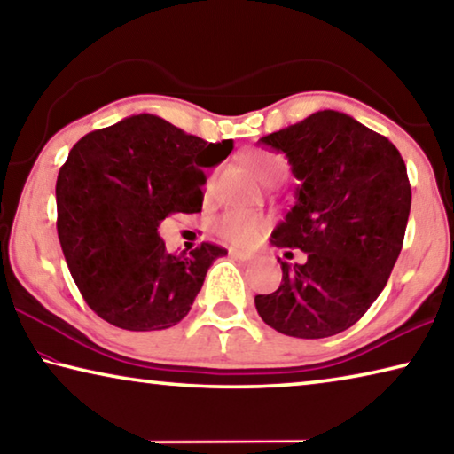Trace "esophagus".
<instances>
[{
  "instance_id": "1",
  "label": "esophagus",
  "mask_w": 454,
  "mask_h": 454,
  "mask_svg": "<svg viewBox=\"0 0 454 454\" xmlns=\"http://www.w3.org/2000/svg\"><path fill=\"white\" fill-rule=\"evenodd\" d=\"M230 256H234V258H238V260H250L254 254H252V252H246V250L230 248Z\"/></svg>"
}]
</instances>
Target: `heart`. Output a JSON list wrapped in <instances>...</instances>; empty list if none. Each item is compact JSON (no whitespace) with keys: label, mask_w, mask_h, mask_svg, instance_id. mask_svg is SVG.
<instances>
[{"label":"heart","mask_w":454,"mask_h":454,"mask_svg":"<svg viewBox=\"0 0 454 454\" xmlns=\"http://www.w3.org/2000/svg\"><path fill=\"white\" fill-rule=\"evenodd\" d=\"M246 162L254 170L260 180L266 184H274L282 180L288 174L290 166L288 160L282 153L274 152H252ZM268 220L262 214L256 212H240V210H228L214 222V230L224 240L232 242L236 246H246L254 242L260 232L266 228Z\"/></svg>","instance_id":"obj_1"}]
</instances>
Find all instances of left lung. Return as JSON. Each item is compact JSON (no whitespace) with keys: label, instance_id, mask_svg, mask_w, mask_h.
Here are the masks:
<instances>
[{"label":"left lung","instance_id":"left-lung-1","mask_svg":"<svg viewBox=\"0 0 454 454\" xmlns=\"http://www.w3.org/2000/svg\"><path fill=\"white\" fill-rule=\"evenodd\" d=\"M258 144L286 153L301 180L270 242L309 258L294 268L278 258L282 284L254 298L256 310L282 334L334 336L371 309L401 254L411 212L404 160L388 137L334 110Z\"/></svg>","mask_w":454,"mask_h":454}]
</instances>
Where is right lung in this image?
Returning a JSON list of instances; mask_svg holds the SVG:
<instances>
[{
	"label": "right lung",
	"instance_id": "1",
	"mask_svg": "<svg viewBox=\"0 0 454 454\" xmlns=\"http://www.w3.org/2000/svg\"><path fill=\"white\" fill-rule=\"evenodd\" d=\"M152 114L90 132L70 150L56 182L58 236L75 286L99 318L164 330L186 317L212 262L228 252L202 242L170 254L158 226L202 210L204 168L232 152Z\"/></svg>",
	"mask_w": 454,
	"mask_h": 454
}]
</instances>
